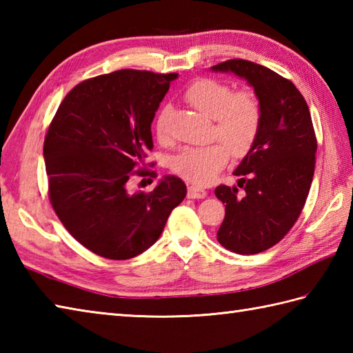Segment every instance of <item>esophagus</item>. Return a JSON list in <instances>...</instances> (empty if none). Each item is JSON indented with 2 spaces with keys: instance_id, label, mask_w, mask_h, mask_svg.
<instances>
[{
  "instance_id": "1",
  "label": "esophagus",
  "mask_w": 353,
  "mask_h": 353,
  "mask_svg": "<svg viewBox=\"0 0 353 353\" xmlns=\"http://www.w3.org/2000/svg\"><path fill=\"white\" fill-rule=\"evenodd\" d=\"M188 197L190 199H205L206 197V191L202 188V186L190 185L188 186Z\"/></svg>"
}]
</instances>
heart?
<instances>
[{"label":"heart","mask_w":353,"mask_h":353,"mask_svg":"<svg viewBox=\"0 0 353 353\" xmlns=\"http://www.w3.org/2000/svg\"><path fill=\"white\" fill-rule=\"evenodd\" d=\"M185 99L200 113L211 117V137L219 142L185 150L174 161V171L186 181L205 185L225 167L230 151L234 156H243L251 150L259 136L263 110L252 90L234 92L226 82L212 78L192 82L185 90ZM156 133L161 142H170L165 110L156 121Z\"/></svg>","instance_id":"heart-1"}]
</instances>
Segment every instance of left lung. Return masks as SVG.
Instances as JSON below:
<instances>
[{
  "label": "left lung",
  "instance_id": "obj_1",
  "mask_svg": "<svg viewBox=\"0 0 353 353\" xmlns=\"http://www.w3.org/2000/svg\"><path fill=\"white\" fill-rule=\"evenodd\" d=\"M212 70L245 78L263 110L257 139L234 171L237 186L216 188L226 203L219 243L236 254H259L277 245L305 208L315 171V130L299 88L271 68L228 59Z\"/></svg>",
  "mask_w": 353,
  "mask_h": 353
}]
</instances>
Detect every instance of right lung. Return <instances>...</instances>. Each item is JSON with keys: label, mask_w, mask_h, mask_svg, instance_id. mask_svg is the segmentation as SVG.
Returning a JSON list of instances; mask_svg holds the SVG:
<instances>
[{"label": "right lung", "mask_w": 353, "mask_h": 353, "mask_svg": "<svg viewBox=\"0 0 353 353\" xmlns=\"http://www.w3.org/2000/svg\"><path fill=\"white\" fill-rule=\"evenodd\" d=\"M176 78L131 68L94 76L68 92L48 127V200L73 239L103 259L147 251L186 196L174 176L150 192L128 188L133 176L157 177L143 170L151 122Z\"/></svg>", "instance_id": "add662e5"}]
</instances>
